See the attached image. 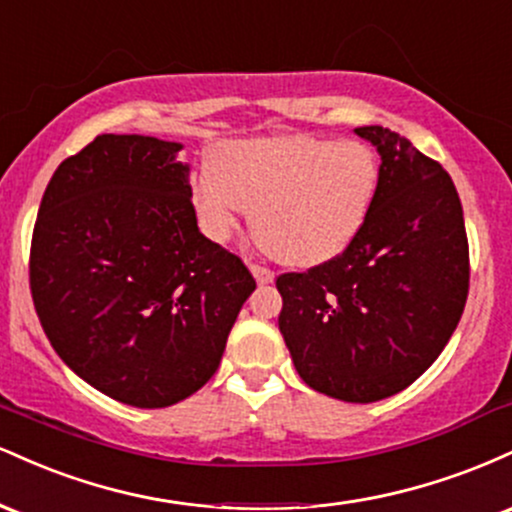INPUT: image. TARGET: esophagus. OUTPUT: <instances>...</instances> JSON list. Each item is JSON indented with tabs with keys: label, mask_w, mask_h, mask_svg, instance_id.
<instances>
[{
	"label": "esophagus",
	"mask_w": 512,
	"mask_h": 512,
	"mask_svg": "<svg viewBox=\"0 0 512 512\" xmlns=\"http://www.w3.org/2000/svg\"><path fill=\"white\" fill-rule=\"evenodd\" d=\"M250 272H252V276H255V281H257V284H260V286L274 284V272H269V269L260 267V264H252Z\"/></svg>",
	"instance_id": "esophagus-1"
}]
</instances>
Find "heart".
Returning <instances> with one entry per match:
<instances>
[{
	"label": "heart",
	"instance_id": "obj_1",
	"mask_svg": "<svg viewBox=\"0 0 512 512\" xmlns=\"http://www.w3.org/2000/svg\"><path fill=\"white\" fill-rule=\"evenodd\" d=\"M378 182V156L354 139H240L216 146L211 168L192 182V204L214 243H226L252 209L262 248L289 267L308 269L354 243Z\"/></svg>",
	"mask_w": 512,
	"mask_h": 512
}]
</instances>
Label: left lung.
I'll return each instance as SVG.
<instances>
[{
	"mask_svg": "<svg viewBox=\"0 0 512 512\" xmlns=\"http://www.w3.org/2000/svg\"><path fill=\"white\" fill-rule=\"evenodd\" d=\"M354 132L380 154L368 219L342 255L281 274L276 289L303 383L368 404L402 392L445 349L467 303L469 248L443 166L385 127Z\"/></svg>",
	"mask_w": 512,
	"mask_h": 512,
	"instance_id": "obj_1",
	"label": "left lung"
}]
</instances>
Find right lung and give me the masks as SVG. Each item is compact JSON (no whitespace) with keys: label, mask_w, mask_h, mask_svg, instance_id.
Returning <instances> with one entry per match:
<instances>
[{"label":"right lung","mask_w":512,"mask_h":512,"mask_svg":"<svg viewBox=\"0 0 512 512\" xmlns=\"http://www.w3.org/2000/svg\"><path fill=\"white\" fill-rule=\"evenodd\" d=\"M180 149L101 134L60 163L33 228L31 293L52 349L139 409L207 383L255 291L240 257L199 233Z\"/></svg>","instance_id":"right-lung-1"}]
</instances>
